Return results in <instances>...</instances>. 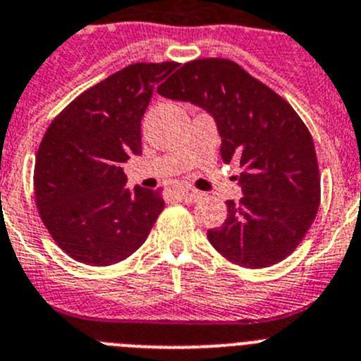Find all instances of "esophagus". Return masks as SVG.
Wrapping results in <instances>:
<instances>
[{
	"label": "esophagus",
	"mask_w": 361,
	"mask_h": 361,
	"mask_svg": "<svg viewBox=\"0 0 361 361\" xmlns=\"http://www.w3.org/2000/svg\"><path fill=\"white\" fill-rule=\"evenodd\" d=\"M178 194H180L181 200H185V201H197L201 196H203V192H200V190H196V188H190V187L181 188Z\"/></svg>",
	"instance_id": "obj_1"
}]
</instances>
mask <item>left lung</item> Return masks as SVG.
<instances>
[{"label": "left lung", "instance_id": "obj_1", "mask_svg": "<svg viewBox=\"0 0 361 361\" xmlns=\"http://www.w3.org/2000/svg\"><path fill=\"white\" fill-rule=\"evenodd\" d=\"M158 93L196 104L214 116L225 164L239 160L245 196L226 201L228 216L207 232L223 257L266 268L300 245L320 204L313 138L290 104L228 59L185 63Z\"/></svg>", "mask_w": 361, "mask_h": 361}]
</instances>
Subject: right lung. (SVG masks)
I'll return each instance as SVG.
<instances>
[{
  "instance_id": "add662e5",
  "label": "right lung",
  "mask_w": 361,
  "mask_h": 361,
  "mask_svg": "<svg viewBox=\"0 0 361 361\" xmlns=\"http://www.w3.org/2000/svg\"><path fill=\"white\" fill-rule=\"evenodd\" d=\"M176 66L129 64L71 100L44 133L35 157V204L71 259L90 266L124 261L164 210L160 190L126 187L122 164L142 152L140 124L152 90Z\"/></svg>"
}]
</instances>
